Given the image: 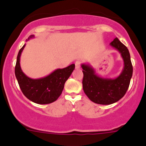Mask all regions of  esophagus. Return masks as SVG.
Returning a JSON list of instances; mask_svg holds the SVG:
<instances>
[{
    "instance_id": "1",
    "label": "esophagus",
    "mask_w": 146,
    "mask_h": 146,
    "mask_svg": "<svg viewBox=\"0 0 146 146\" xmlns=\"http://www.w3.org/2000/svg\"><path fill=\"white\" fill-rule=\"evenodd\" d=\"M75 65H76V68L79 69L80 68V61H76Z\"/></svg>"
}]
</instances>
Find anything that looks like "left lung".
<instances>
[{
	"mask_svg": "<svg viewBox=\"0 0 146 146\" xmlns=\"http://www.w3.org/2000/svg\"><path fill=\"white\" fill-rule=\"evenodd\" d=\"M110 45L121 54L123 67L117 77H102L89 64H82V88L85 95L96 104H111L121 99L126 94L133 75V66L129 49L116 37Z\"/></svg>",
	"mask_w": 146,
	"mask_h": 146,
	"instance_id": "left-lung-1",
	"label": "left lung"
}]
</instances>
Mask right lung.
I'll list each match as a JSON object with an SVG mask.
<instances>
[{"mask_svg": "<svg viewBox=\"0 0 146 146\" xmlns=\"http://www.w3.org/2000/svg\"><path fill=\"white\" fill-rule=\"evenodd\" d=\"M34 37V35H31L26 41L27 42ZM25 46V44L19 51L15 68V74L22 92L27 99L36 104H46L54 102L62 93L65 82L73 73L75 64L64 68L56 69L45 77L32 79L23 73L20 66V56Z\"/></svg>", "mask_w": 146, "mask_h": 146, "instance_id": "right-lung-1", "label": "right lung"}]
</instances>
